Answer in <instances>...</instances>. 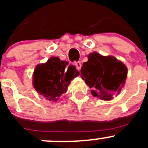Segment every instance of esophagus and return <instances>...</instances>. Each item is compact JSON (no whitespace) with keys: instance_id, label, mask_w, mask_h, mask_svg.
<instances>
[{"instance_id":"1","label":"esophagus","mask_w":148,"mask_h":148,"mask_svg":"<svg viewBox=\"0 0 148 148\" xmlns=\"http://www.w3.org/2000/svg\"><path fill=\"white\" fill-rule=\"evenodd\" d=\"M75 66H76V67H77V69L79 70L80 69H81V67H82V63L80 62H76Z\"/></svg>"}]
</instances>
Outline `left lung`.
<instances>
[{
    "mask_svg": "<svg viewBox=\"0 0 148 148\" xmlns=\"http://www.w3.org/2000/svg\"><path fill=\"white\" fill-rule=\"evenodd\" d=\"M127 75V69L122 62L97 52L88 56L81 69L82 78L92 89V95L102 100H111L113 95L120 94Z\"/></svg>",
    "mask_w": 148,
    "mask_h": 148,
    "instance_id": "1",
    "label": "left lung"
}]
</instances>
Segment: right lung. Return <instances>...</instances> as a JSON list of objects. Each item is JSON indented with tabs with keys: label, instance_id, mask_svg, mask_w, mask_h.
<instances>
[{
	"label": "right lung",
	"instance_id": "right-lung-1",
	"mask_svg": "<svg viewBox=\"0 0 148 148\" xmlns=\"http://www.w3.org/2000/svg\"><path fill=\"white\" fill-rule=\"evenodd\" d=\"M79 75L73 65L51 57L47 62L36 66L34 73V86L38 93L49 101H56L65 93L71 80Z\"/></svg>",
	"mask_w": 148,
	"mask_h": 148
}]
</instances>
